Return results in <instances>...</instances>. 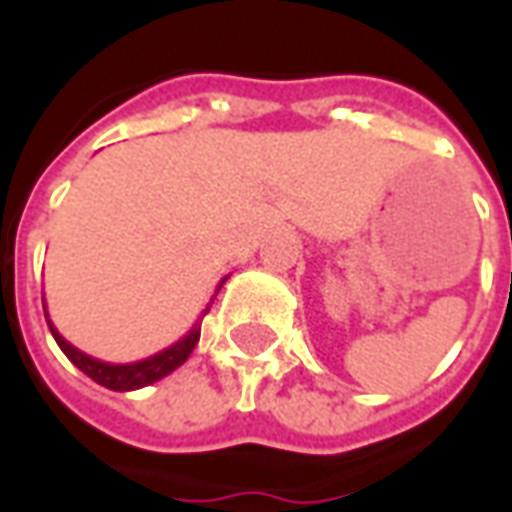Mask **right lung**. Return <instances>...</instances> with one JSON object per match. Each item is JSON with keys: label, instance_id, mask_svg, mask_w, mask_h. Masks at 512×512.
<instances>
[{"label": "right lung", "instance_id": "add662e5", "mask_svg": "<svg viewBox=\"0 0 512 512\" xmlns=\"http://www.w3.org/2000/svg\"><path fill=\"white\" fill-rule=\"evenodd\" d=\"M224 279L219 282V288L216 293L222 290ZM43 310H46V301H43ZM211 310V304L205 307V312ZM202 312V315H205ZM46 321H49V315H46ZM200 323L197 321L189 329V334H183L178 343H172L164 351H158V354L147 356V359H139V362H131V365H112V362H101V359H95V356H87L84 351H79L76 345H71L65 337H62L57 329H54V323L49 321V329L54 334V340L62 348V354L71 359L73 365L82 370L84 376H90L95 384L106 386V389H115V392H131V389H142V386L153 384L158 378L169 376L172 370H178L189 354L194 351V345L200 340Z\"/></svg>", "mask_w": 512, "mask_h": 512}]
</instances>
